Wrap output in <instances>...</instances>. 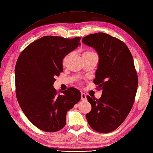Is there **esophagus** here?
Here are the masks:
<instances>
[{
    "instance_id": "34e87169",
    "label": "esophagus",
    "mask_w": 153,
    "mask_h": 153,
    "mask_svg": "<svg viewBox=\"0 0 153 153\" xmlns=\"http://www.w3.org/2000/svg\"><path fill=\"white\" fill-rule=\"evenodd\" d=\"M86 95L84 93H81V100H86Z\"/></svg>"
}]
</instances>
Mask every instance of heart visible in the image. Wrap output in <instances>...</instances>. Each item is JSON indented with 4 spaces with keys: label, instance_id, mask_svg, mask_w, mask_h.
<instances>
[{
    "label": "heart",
    "instance_id": "obj_1",
    "mask_svg": "<svg viewBox=\"0 0 153 153\" xmlns=\"http://www.w3.org/2000/svg\"><path fill=\"white\" fill-rule=\"evenodd\" d=\"M94 54V53H92V52H90V51H86V52H84L82 56H86V55H89V54ZM66 59H67V56L64 59V62H65Z\"/></svg>",
    "mask_w": 153,
    "mask_h": 153
}]
</instances>
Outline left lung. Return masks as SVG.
I'll return each instance as SVG.
<instances>
[{
	"label": "left lung",
	"instance_id": "8db88e82",
	"mask_svg": "<svg viewBox=\"0 0 153 153\" xmlns=\"http://www.w3.org/2000/svg\"><path fill=\"white\" fill-rule=\"evenodd\" d=\"M82 41L99 54L94 82L102 91L99 99L87 96L91 110L86 120L97 132H112L125 120L135 100L138 79L132 56L124 42L105 33H91Z\"/></svg>",
	"mask_w": 153,
	"mask_h": 153
}]
</instances>
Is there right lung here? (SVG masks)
Wrapping results in <instances>:
<instances>
[{
	"label": "right lung",
	"instance_id": "add662e5",
	"mask_svg": "<svg viewBox=\"0 0 153 153\" xmlns=\"http://www.w3.org/2000/svg\"><path fill=\"white\" fill-rule=\"evenodd\" d=\"M80 39L43 36L28 45L17 59V101L29 121L43 131L54 132L64 128L67 112L81 99L76 88L59 94L53 87L54 77L63 71V59L80 45Z\"/></svg>",
	"mask_w": 153,
	"mask_h": 153
}]
</instances>
